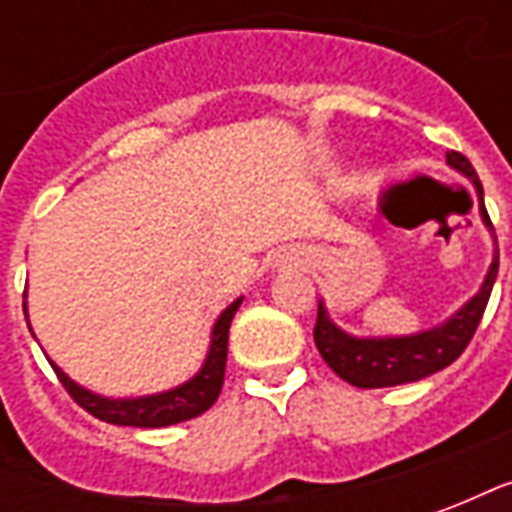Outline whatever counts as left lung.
<instances>
[{
  "mask_svg": "<svg viewBox=\"0 0 512 512\" xmlns=\"http://www.w3.org/2000/svg\"><path fill=\"white\" fill-rule=\"evenodd\" d=\"M447 164L455 172H461L463 178L472 180L480 202V219L488 227V233L494 238V257L491 266L485 271V279L480 290L472 299L461 304L452 312L450 318H444L430 329L414 334H389V337H356L345 332L329 318L326 301L318 299V323H315V345L321 351L323 362L332 367L337 376L359 389H381V386L411 384L419 378H428L439 373L447 365H452L463 348L480 326L485 304L491 299L494 290L496 271H499V249H496V235L488 219L483 202V183L477 178V172L469 164V158L461 153H447Z\"/></svg>",
  "mask_w": 512,
  "mask_h": 512,
  "instance_id": "8db88e82",
  "label": "left lung"
}]
</instances>
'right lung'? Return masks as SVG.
<instances>
[{
	"instance_id": "right-lung-1",
	"label": "right lung",
	"mask_w": 512,
	"mask_h": 512,
	"mask_svg": "<svg viewBox=\"0 0 512 512\" xmlns=\"http://www.w3.org/2000/svg\"><path fill=\"white\" fill-rule=\"evenodd\" d=\"M241 299L227 304L211 329V343H208V354L202 359L200 370L183 381V384L164 389V392H153V395L139 397H106L98 395L87 386L76 384L62 367H54V373L60 376L62 386L68 389V395L93 417L104 419L109 425H128V428H167V425H178L186 419L200 417L202 411L216 403V397L222 392L224 384V367H227V337H230V323H233L235 312L241 307ZM27 310V304H24ZM29 323V318H27ZM32 332V329H29ZM35 337V334H32Z\"/></svg>"
}]
</instances>
